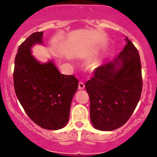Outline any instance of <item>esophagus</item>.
Here are the masks:
<instances>
[{"label":"esophagus","instance_id":"1","mask_svg":"<svg viewBox=\"0 0 157 157\" xmlns=\"http://www.w3.org/2000/svg\"><path fill=\"white\" fill-rule=\"evenodd\" d=\"M85 88V84L82 82H78V90H83Z\"/></svg>","mask_w":157,"mask_h":157}]
</instances>
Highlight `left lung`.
<instances>
[{
    "mask_svg": "<svg viewBox=\"0 0 157 157\" xmlns=\"http://www.w3.org/2000/svg\"><path fill=\"white\" fill-rule=\"evenodd\" d=\"M127 45L113 62L99 66L86 82L90 97L91 123L100 130L124 125L138 105L142 91L141 63L138 49Z\"/></svg>",
    "mask_w": 157,
    "mask_h": 157,
    "instance_id": "8db88e82",
    "label": "left lung"
}]
</instances>
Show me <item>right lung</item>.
Segmentation results:
<instances>
[{
    "mask_svg": "<svg viewBox=\"0 0 157 157\" xmlns=\"http://www.w3.org/2000/svg\"><path fill=\"white\" fill-rule=\"evenodd\" d=\"M43 32L30 34L18 48L13 72L18 100L32 121L41 128L59 130L68 122L70 108L78 81L60 74L53 63H40L30 48L42 42Z\"/></svg>",
    "mask_w": 157,
    "mask_h": 157,
    "instance_id": "right-lung-1",
    "label": "right lung"
}]
</instances>
